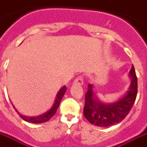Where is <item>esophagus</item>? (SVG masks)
<instances>
[{
  "mask_svg": "<svg viewBox=\"0 0 147 147\" xmlns=\"http://www.w3.org/2000/svg\"><path fill=\"white\" fill-rule=\"evenodd\" d=\"M83 84V78H82V77H78L73 82V85H78V86H82Z\"/></svg>",
  "mask_w": 147,
  "mask_h": 147,
  "instance_id": "34e87169",
  "label": "esophagus"
}]
</instances>
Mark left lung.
<instances>
[{
	"instance_id": "1",
	"label": "left lung",
	"mask_w": 147,
	"mask_h": 147,
	"mask_svg": "<svg viewBox=\"0 0 147 147\" xmlns=\"http://www.w3.org/2000/svg\"><path fill=\"white\" fill-rule=\"evenodd\" d=\"M129 78L130 84L128 90L112 102L100 100L94 85L88 84L83 112L89 123L100 127H107L124 119L133 107L137 95V77L133 65L129 72Z\"/></svg>"
}]
</instances>
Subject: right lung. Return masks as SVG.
<instances>
[{
    "label": "right lung",
    "mask_w": 147,
    "mask_h": 147,
    "mask_svg": "<svg viewBox=\"0 0 147 147\" xmlns=\"http://www.w3.org/2000/svg\"><path fill=\"white\" fill-rule=\"evenodd\" d=\"M66 88L65 86H62L60 89L59 90V92H57L55 96V101H54V103L53 105L51 106V107L49 109V110L45 112V113L41 114V115H39V116H23V115H21L17 111V109H15V107L14 106V108L15 109V110L16 112L18 113V115L21 116V118L23 119L24 121H26V122H28V123H45V122H48V121L52 117V116L55 114L56 111L58 109L59 106V104L61 102V99L63 98L64 95L65 93L66 92Z\"/></svg>",
    "instance_id": "add662e5"
}]
</instances>
